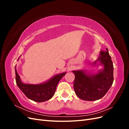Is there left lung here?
Wrapping results in <instances>:
<instances>
[{
    "mask_svg": "<svg viewBox=\"0 0 129 129\" xmlns=\"http://www.w3.org/2000/svg\"><path fill=\"white\" fill-rule=\"evenodd\" d=\"M93 66L103 68L96 73H91L85 69L73 71L75 74L74 89L80 99L88 101L102 99L110 88L114 82V66L108 49L100 51L99 57L92 63Z\"/></svg>",
    "mask_w": 129,
    "mask_h": 129,
    "instance_id": "obj_1",
    "label": "left lung"
}]
</instances>
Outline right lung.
<instances>
[{
  "label": "right lung",
  "mask_w": 129,
  "mask_h": 129,
  "mask_svg": "<svg viewBox=\"0 0 129 129\" xmlns=\"http://www.w3.org/2000/svg\"><path fill=\"white\" fill-rule=\"evenodd\" d=\"M20 57L18 58V61ZM15 81L18 87L27 98L37 102H45L52 99L55 93L58 82L67 73L63 72L56 74L44 82L34 84L22 82L17 73L16 66H15Z\"/></svg>",
  "instance_id": "add662e5"
}]
</instances>
